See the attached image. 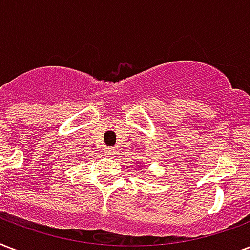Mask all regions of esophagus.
<instances>
[{"label": "esophagus", "mask_w": 250, "mask_h": 250, "mask_svg": "<svg viewBox=\"0 0 250 250\" xmlns=\"http://www.w3.org/2000/svg\"><path fill=\"white\" fill-rule=\"evenodd\" d=\"M114 152H115V150H114V148H111V146H109V148H106L105 149V156H107V157H111L114 154Z\"/></svg>", "instance_id": "esophagus-1"}]
</instances>
